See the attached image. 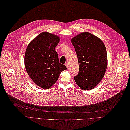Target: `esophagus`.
<instances>
[{
    "mask_svg": "<svg viewBox=\"0 0 130 130\" xmlns=\"http://www.w3.org/2000/svg\"><path fill=\"white\" fill-rule=\"evenodd\" d=\"M65 66H66V67H67V68H69V63H68V62H66V63H65Z\"/></svg>",
    "mask_w": 130,
    "mask_h": 130,
    "instance_id": "esophagus-1",
    "label": "esophagus"
}]
</instances>
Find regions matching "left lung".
<instances>
[{
    "mask_svg": "<svg viewBox=\"0 0 130 130\" xmlns=\"http://www.w3.org/2000/svg\"><path fill=\"white\" fill-rule=\"evenodd\" d=\"M79 64V72L74 80L81 89L95 87L105 75L108 60L106 46L98 37L89 33L77 35L71 40Z\"/></svg>",
    "mask_w": 130,
    "mask_h": 130,
    "instance_id": "8db88e82",
    "label": "left lung"
}]
</instances>
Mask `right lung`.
Here are the masks:
<instances>
[{
  "label": "right lung",
  "instance_id": "1",
  "mask_svg": "<svg viewBox=\"0 0 130 130\" xmlns=\"http://www.w3.org/2000/svg\"><path fill=\"white\" fill-rule=\"evenodd\" d=\"M60 41L57 35L44 32L28 44L24 55L26 71L39 87L47 89L57 80L60 74L67 69L59 62L55 47Z\"/></svg>",
  "mask_w": 130,
  "mask_h": 130
}]
</instances>
